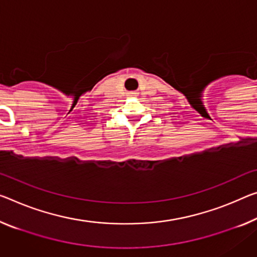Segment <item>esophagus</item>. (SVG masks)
Listing matches in <instances>:
<instances>
[{
    "instance_id": "34e87169",
    "label": "esophagus",
    "mask_w": 257,
    "mask_h": 257,
    "mask_svg": "<svg viewBox=\"0 0 257 257\" xmlns=\"http://www.w3.org/2000/svg\"><path fill=\"white\" fill-rule=\"evenodd\" d=\"M131 94H132V95H134V96H136V94H137V93H131Z\"/></svg>"
}]
</instances>
